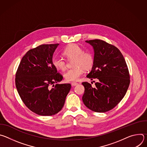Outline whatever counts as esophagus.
Instances as JSON below:
<instances>
[{
    "instance_id": "34e87169",
    "label": "esophagus",
    "mask_w": 147,
    "mask_h": 147,
    "mask_svg": "<svg viewBox=\"0 0 147 147\" xmlns=\"http://www.w3.org/2000/svg\"><path fill=\"white\" fill-rule=\"evenodd\" d=\"M78 84L77 82H75L71 83V86H77V85H78Z\"/></svg>"
}]
</instances>
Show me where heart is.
<instances>
[{
    "mask_svg": "<svg viewBox=\"0 0 147 147\" xmlns=\"http://www.w3.org/2000/svg\"><path fill=\"white\" fill-rule=\"evenodd\" d=\"M67 59H73L72 65L73 68L68 70L64 74L67 81H77L84 72V70H90L94 65V56L89 52H84L79 45L73 44L69 45L63 52ZM52 64L58 70H65L67 63L65 60L61 57H55L52 59Z\"/></svg>",
    "mask_w": 147,
    "mask_h": 147,
    "instance_id": "1",
    "label": "heart"
}]
</instances>
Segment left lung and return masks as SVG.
I'll return each instance as SVG.
<instances>
[{
  "label": "left lung",
  "mask_w": 147,
  "mask_h": 147,
  "mask_svg": "<svg viewBox=\"0 0 147 147\" xmlns=\"http://www.w3.org/2000/svg\"><path fill=\"white\" fill-rule=\"evenodd\" d=\"M86 42L94 50V65L87 77L96 78L98 82L95 87L88 82H82L85 88L82 99L90 110L106 112L114 108L126 94L130 82L128 67L114 45L100 39Z\"/></svg>",
  "instance_id": "1"
}]
</instances>
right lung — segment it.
<instances>
[{"instance_id": "add662e5", "label": "right lung", "mask_w": 147, "mask_h": 147, "mask_svg": "<svg viewBox=\"0 0 147 147\" xmlns=\"http://www.w3.org/2000/svg\"><path fill=\"white\" fill-rule=\"evenodd\" d=\"M58 45H40L29 50L16 73V87L21 99L38 115L52 116L60 111L71 87L70 84H57L63 79L52 64Z\"/></svg>"}]
</instances>
